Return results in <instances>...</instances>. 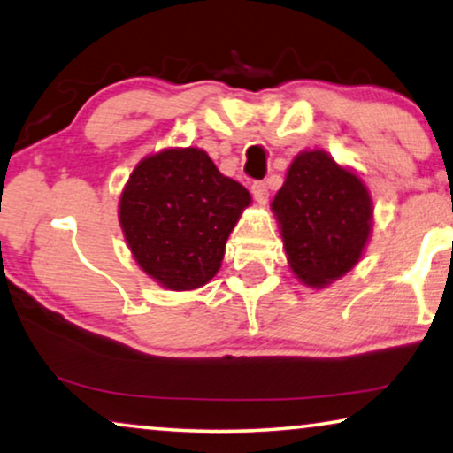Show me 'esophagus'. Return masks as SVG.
Instances as JSON below:
<instances>
[{
  "instance_id": "obj_1",
  "label": "esophagus",
  "mask_w": 453,
  "mask_h": 453,
  "mask_svg": "<svg viewBox=\"0 0 453 453\" xmlns=\"http://www.w3.org/2000/svg\"><path fill=\"white\" fill-rule=\"evenodd\" d=\"M250 190H252V196L260 203V205H265V203L269 201V187H266V182H263V180L252 182Z\"/></svg>"
}]
</instances>
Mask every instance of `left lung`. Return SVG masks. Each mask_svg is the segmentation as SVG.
<instances>
[{"label":"left lung","mask_w":453,"mask_h":453,"mask_svg":"<svg viewBox=\"0 0 453 453\" xmlns=\"http://www.w3.org/2000/svg\"><path fill=\"white\" fill-rule=\"evenodd\" d=\"M271 207L299 281L324 288L359 263L372 232V196L326 151H302Z\"/></svg>","instance_id":"8db88e82"}]
</instances>
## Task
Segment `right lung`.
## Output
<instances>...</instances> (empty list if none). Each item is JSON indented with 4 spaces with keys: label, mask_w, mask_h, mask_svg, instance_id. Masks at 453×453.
I'll return each mask as SVG.
<instances>
[{
    "label": "right lung",
    "mask_w": 453,
    "mask_h": 453,
    "mask_svg": "<svg viewBox=\"0 0 453 453\" xmlns=\"http://www.w3.org/2000/svg\"><path fill=\"white\" fill-rule=\"evenodd\" d=\"M250 193L203 150H164L139 162L119 219L137 265L165 289L188 291L219 271L226 242Z\"/></svg>",
    "instance_id": "1"
}]
</instances>
